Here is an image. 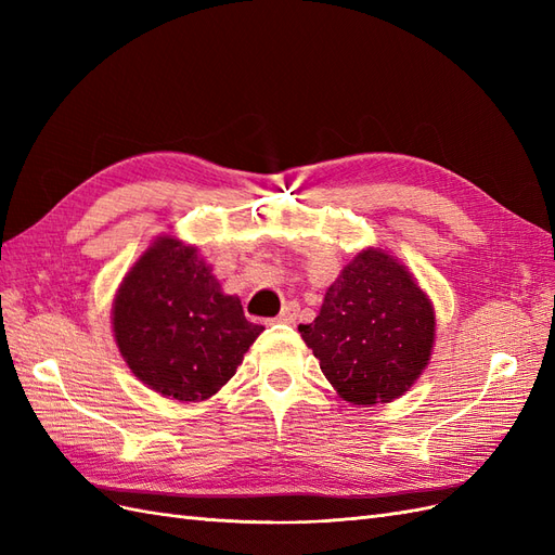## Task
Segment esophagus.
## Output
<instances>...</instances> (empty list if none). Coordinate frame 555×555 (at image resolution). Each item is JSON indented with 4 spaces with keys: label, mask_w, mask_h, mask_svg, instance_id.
I'll return each mask as SVG.
<instances>
[{
    "label": "esophagus",
    "mask_w": 555,
    "mask_h": 555,
    "mask_svg": "<svg viewBox=\"0 0 555 555\" xmlns=\"http://www.w3.org/2000/svg\"><path fill=\"white\" fill-rule=\"evenodd\" d=\"M296 317H298V306L296 304H287V306L282 308V312L275 317V322H280V324H294Z\"/></svg>",
    "instance_id": "obj_1"
}]
</instances>
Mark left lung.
<instances>
[{
    "mask_svg": "<svg viewBox=\"0 0 555 555\" xmlns=\"http://www.w3.org/2000/svg\"><path fill=\"white\" fill-rule=\"evenodd\" d=\"M300 335L333 389L354 405L391 402L430 361L435 312L414 275L379 247L361 249Z\"/></svg>",
    "mask_w": 555,
    "mask_h": 555,
    "instance_id": "left-lung-1",
    "label": "left lung"
}]
</instances>
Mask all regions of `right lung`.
Wrapping results in <instances>:
<instances>
[{
    "label": "right lung",
    "instance_id": "1",
    "mask_svg": "<svg viewBox=\"0 0 555 555\" xmlns=\"http://www.w3.org/2000/svg\"><path fill=\"white\" fill-rule=\"evenodd\" d=\"M261 331L198 249L173 236L143 251L113 300V335L131 373L184 402L220 391Z\"/></svg>",
    "mask_w": 555,
    "mask_h": 555
}]
</instances>
